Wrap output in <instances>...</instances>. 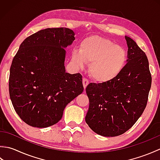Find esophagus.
I'll return each mask as SVG.
<instances>
[{"instance_id": "obj_1", "label": "esophagus", "mask_w": 160, "mask_h": 160, "mask_svg": "<svg viewBox=\"0 0 160 160\" xmlns=\"http://www.w3.org/2000/svg\"><path fill=\"white\" fill-rule=\"evenodd\" d=\"M82 83H83V86H84V89H85L87 86L88 85V84H89V80H88L87 79H86V78H83Z\"/></svg>"}]
</instances>
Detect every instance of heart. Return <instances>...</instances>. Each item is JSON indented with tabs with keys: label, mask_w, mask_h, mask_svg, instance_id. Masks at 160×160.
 <instances>
[{
	"label": "heart",
	"mask_w": 160,
	"mask_h": 160,
	"mask_svg": "<svg viewBox=\"0 0 160 160\" xmlns=\"http://www.w3.org/2000/svg\"><path fill=\"white\" fill-rule=\"evenodd\" d=\"M71 58L78 68L91 62V77L98 82H105L113 80L123 70L127 53L123 47L109 39L91 36L81 42L80 49L73 51Z\"/></svg>",
	"instance_id": "heart-1"
}]
</instances>
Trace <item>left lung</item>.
<instances>
[{
  "mask_svg": "<svg viewBox=\"0 0 160 160\" xmlns=\"http://www.w3.org/2000/svg\"><path fill=\"white\" fill-rule=\"evenodd\" d=\"M128 60L113 80L90 83L86 88L89 107L86 123L97 134L115 137L131 128L143 113L151 87L147 56L133 40L125 36Z\"/></svg>",
  "mask_w": 160,
  "mask_h": 160,
  "instance_id": "obj_1",
  "label": "left lung"
}]
</instances>
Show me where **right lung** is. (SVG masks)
<instances>
[{
  "instance_id": "add662e5",
  "label": "right lung",
  "mask_w": 160,
  "mask_h": 160,
  "mask_svg": "<svg viewBox=\"0 0 160 160\" xmlns=\"http://www.w3.org/2000/svg\"><path fill=\"white\" fill-rule=\"evenodd\" d=\"M75 33L69 28L42 29L24 40L12 60L9 91L20 119L33 127L58 123L64 108L83 92L82 76L66 73V51Z\"/></svg>"
}]
</instances>
